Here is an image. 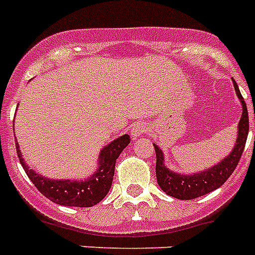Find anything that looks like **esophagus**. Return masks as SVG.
Masks as SVG:
<instances>
[{
	"mask_svg": "<svg viewBox=\"0 0 255 255\" xmlns=\"http://www.w3.org/2000/svg\"><path fill=\"white\" fill-rule=\"evenodd\" d=\"M129 132H131L132 138L136 140V138L140 137L144 132H146V127L142 123H137V124H134V126H132L131 131Z\"/></svg>",
	"mask_w": 255,
	"mask_h": 255,
	"instance_id": "34e87169",
	"label": "esophagus"
}]
</instances>
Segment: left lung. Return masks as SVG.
I'll return each mask as SVG.
<instances>
[{"mask_svg": "<svg viewBox=\"0 0 255 255\" xmlns=\"http://www.w3.org/2000/svg\"><path fill=\"white\" fill-rule=\"evenodd\" d=\"M233 86H235L236 94L241 102L242 115L239 122V127H237L236 144L228 156L224 157V160H221L220 162H217L216 165L208 167L206 170L192 173V174H183V173L170 170L165 165V156H163L161 148L157 144H153L156 149L157 157V183L167 195L181 200L195 199V198L206 195L208 192L214 191L224 185V182L235 171L236 166L241 158L242 152H244L246 138L249 133V117H248V107H246L245 101L242 98L239 86L235 81H233Z\"/></svg>", "mask_w": 255, "mask_h": 255, "instance_id": "8db88e82", "label": "left lung"}]
</instances>
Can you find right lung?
<instances>
[{"label": "right lung", "mask_w": 255, "mask_h": 255, "mask_svg": "<svg viewBox=\"0 0 255 255\" xmlns=\"http://www.w3.org/2000/svg\"><path fill=\"white\" fill-rule=\"evenodd\" d=\"M129 141V134L126 133L103 146L102 150L99 152L97 169L90 177L85 179H49L40 173L32 170L24 162L16 138L15 145L20 165L35 187L45 198L60 206L93 207L98 204L110 191L115 173V162Z\"/></svg>", "instance_id": "obj_1"}]
</instances>
